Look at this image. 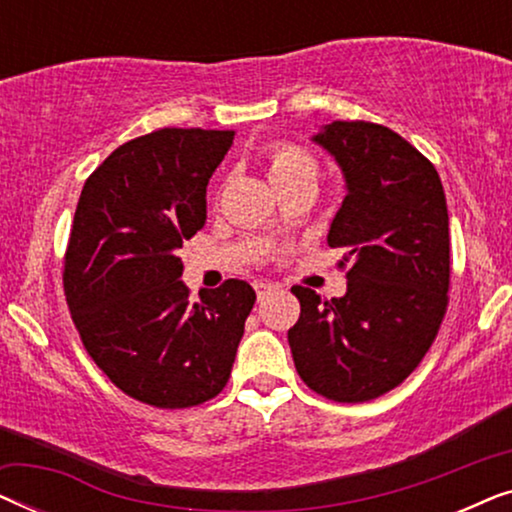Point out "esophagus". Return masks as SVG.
Listing matches in <instances>:
<instances>
[{"instance_id":"obj_1","label":"esophagus","mask_w":512,"mask_h":512,"mask_svg":"<svg viewBox=\"0 0 512 512\" xmlns=\"http://www.w3.org/2000/svg\"><path fill=\"white\" fill-rule=\"evenodd\" d=\"M254 289H256V296H258V300H263V298H268L270 293L277 289V286L272 284V282H256V284H254Z\"/></svg>"}]
</instances>
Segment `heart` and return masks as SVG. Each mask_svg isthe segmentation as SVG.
I'll list each match as a JSON object with an SVG mask.
<instances>
[{"label": "heart", "instance_id": "1", "mask_svg": "<svg viewBox=\"0 0 512 512\" xmlns=\"http://www.w3.org/2000/svg\"><path fill=\"white\" fill-rule=\"evenodd\" d=\"M268 174L272 186L282 191L286 186L307 184L317 188L321 177L319 160L303 146L291 142H277L268 151Z\"/></svg>", "mask_w": 512, "mask_h": 512}]
</instances>
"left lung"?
<instances>
[{
  "label": "left lung",
  "instance_id": "1",
  "mask_svg": "<svg viewBox=\"0 0 512 512\" xmlns=\"http://www.w3.org/2000/svg\"><path fill=\"white\" fill-rule=\"evenodd\" d=\"M345 174L347 195L328 230L342 247L347 293L321 298L293 286L300 317L289 328L307 387L363 403L398 387L436 340L450 291V219L436 167L394 130L333 121L312 137Z\"/></svg>",
  "mask_w": 512,
  "mask_h": 512
}]
</instances>
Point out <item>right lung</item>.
<instances>
[{"mask_svg": "<svg viewBox=\"0 0 512 512\" xmlns=\"http://www.w3.org/2000/svg\"><path fill=\"white\" fill-rule=\"evenodd\" d=\"M233 130L163 128L118 146L83 184L65 298L83 347L123 394L153 408L219 396L256 293L242 279L188 300L179 251L207 221V184Z\"/></svg>", "mask_w": 512, "mask_h": 512, "instance_id": "right-lung-1", "label": "right lung"}]
</instances>
